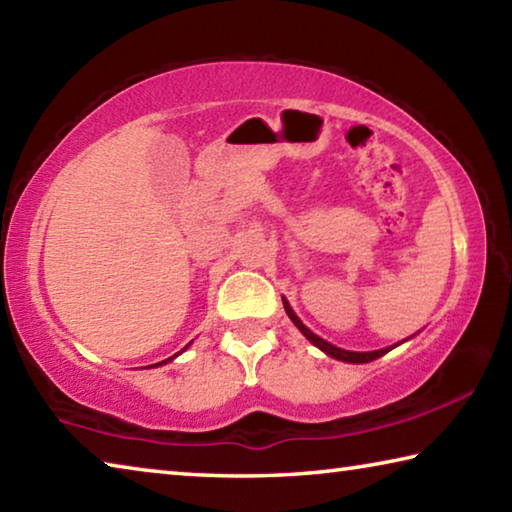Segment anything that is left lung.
<instances>
[{
    "instance_id": "obj_1",
    "label": "left lung",
    "mask_w": 512,
    "mask_h": 512,
    "mask_svg": "<svg viewBox=\"0 0 512 512\" xmlns=\"http://www.w3.org/2000/svg\"><path fill=\"white\" fill-rule=\"evenodd\" d=\"M284 311H287L289 318L293 320V325H296L302 334L307 336V339L316 345L318 350H323L325 354H329L332 359H339V361H345V363H368V361H375L379 357H384L386 352H391L395 345H391V348H381V350H375V352H350V350H341L336 348V345L327 343L325 339H320V336H316L314 332L307 325H302V320L296 316V311L291 309L289 302H284Z\"/></svg>"
}]
</instances>
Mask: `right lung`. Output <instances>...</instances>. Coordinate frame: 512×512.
Wrapping results in <instances>:
<instances>
[{
	"instance_id": "obj_1",
	"label": "right lung",
	"mask_w": 512,
	"mask_h": 512,
	"mask_svg": "<svg viewBox=\"0 0 512 512\" xmlns=\"http://www.w3.org/2000/svg\"><path fill=\"white\" fill-rule=\"evenodd\" d=\"M173 357H178V354H173ZM173 357H169V359H164V361H160V363H153V366H162V363H167V361H171Z\"/></svg>"
}]
</instances>
